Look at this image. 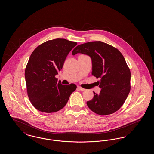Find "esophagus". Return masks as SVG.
<instances>
[{"label": "esophagus", "instance_id": "1", "mask_svg": "<svg viewBox=\"0 0 154 154\" xmlns=\"http://www.w3.org/2000/svg\"><path fill=\"white\" fill-rule=\"evenodd\" d=\"M77 89H79V90H80L81 91H85V89L82 88L81 87L79 86V85H78V86H77Z\"/></svg>", "mask_w": 154, "mask_h": 154}]
</instances>
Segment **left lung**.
<instances>
[{"label":"left lung","mask_w":154,"mask_h":154,"mask_svg":"<svg viewBox=\"0 0 154 154\" xmlns=\"http://www.w3.org/2000/svg\"><path fill=\"white\" fill-rule=\"evenodd\" d=\"M77 53L91 58L92 74L100 79L101 91L99 94L94 92L93 99L87 102L88 107L101 116L116 112L124 104L131 90V71L124 56L117 48L100 41L77 45L72 55Z\"/></svg>","instance_id":"left-lung-1"}]
</instances>
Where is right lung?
I'll return each mask as SVG.
<instances>
[{
  "label": "right lung",
  "instance_id": "1",
  "mask_svg": "<svg viewBox=\"0 0 154 154\" xmlns=\"http://www.w3.org/2000/svg\"><path fill=\"white\" fill-rule=\"evenodd\" d=\"M77 42L56 38L39 45L32 53L25 71L27 94L32 104L43 112L63 109L77 86L62 85L55 75Z\"/></svg>",
  "mask_w": 154,
  "mask_h": 154
}]
</instances>
